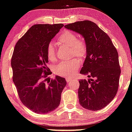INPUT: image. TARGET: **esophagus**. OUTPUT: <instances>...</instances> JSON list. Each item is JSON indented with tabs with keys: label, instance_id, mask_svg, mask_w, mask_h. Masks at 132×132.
I'll return each mask as SVG.
<instances>
[{
	"label": "esophagus",
	"instance_id": "1",
	"mask_svg": "<svg viewBox=\"0 0 132 132\" xmlns=\"http://www.w3.org/2000/svg\"><path fill=\"white\" fill-rule=\"evenodd\" d=\"M65 79H66L67 82H71V80H72V78H71L67 77V78H65Z\"/></svg>",
	"mask_w": 132,
	"mask_h": 132
}]
</instances>
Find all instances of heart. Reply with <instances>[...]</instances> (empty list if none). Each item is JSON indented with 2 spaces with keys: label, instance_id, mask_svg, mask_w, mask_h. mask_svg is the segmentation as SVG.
<instances>
[{
  "label": "heart",
  "instance_id": "b5f03b06",
  "mask_svg": "<svg viewBox=\"0 0 132 132\" xmlns=\"http://www.w3.org/2000/svg\"><path fill=\"white\" fill-rule=\"evenodd\" d=\"M58 43L61 45L71 47V54L83 59L87 53V48L84 42L78 40L77 35L71 31H65L58 38ZM46 55L49 61H56V51L53 43H50L46 47ZM80 67V63L76 59L60 62L54 67V73L56 75L70 77L76 72Z\"/></svg>",
  "mask_w": 132,
  "mask_h": 132
}]
</instances>
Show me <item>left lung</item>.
I'll use <instances>...</instances> for the list:
<instances>
[{"mask_svg": "<svg viewBox=\"0 0 132 132\" xmlns=\"http://www.w3.org/2000/svg\"><path fill=\"white\" fill-rule=\"evenodd\" d=\"M65 27L82 35L87 48L80 73L92 78L79 81V103L92 111L105 108L118 90L121 70L118 51L110 37L95 22L77 21Z\"/></svg>", "mask_w": 132, "mask_h": 132, "instance_id": "8db88e82", "label": "left lung"}]
</instances>
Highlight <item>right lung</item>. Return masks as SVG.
Segmentation results:
<instances>
[{
    "mask_svg": "<svg viewBox=\"0 0 132 132\" xmlns=\"http://www.w3.org/2000/svg\"><path fill=\"white\" fill-rule=\"evenodd\" d=\"M63 26L35 24L14 47L11 61L13 81L22 103L36 113H48L57 108L67 84L59 76L48 81L51 71L46 65V47Z\"/></svg>",
    "mask_w": 132,
    "mask_h": 132,
    "instance_id": "right-lung-1",
    "label": "right lung"
}]
</instances>
